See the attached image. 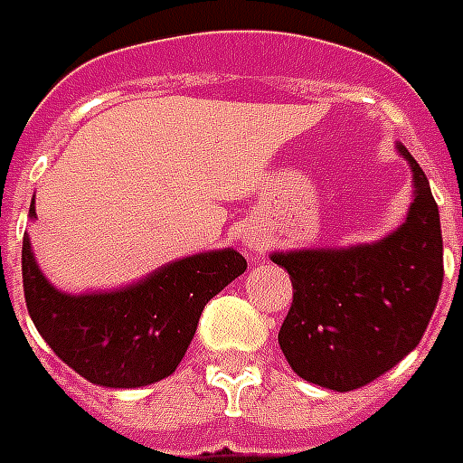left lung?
Instances as JSON below:
<instances>
[{"instance_id": "left-lung-1", "label": "left lung", "mask_w": 463, "mask_h": 463, "mask_svg": "<svg viewBox=\"0 0 463 463\" xmlns=\"http://www.w3.org/2000/svg\"><path fill=\"white\" fill-rule=\"evenodd\" d=\"M416 199L406 223L374 245L274 254L293 303L279 344L303 380L353 392L406 358L423 338L442 290V231L428 177L403 146Z\"/></svg>"}]
</instances>
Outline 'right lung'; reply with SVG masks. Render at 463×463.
<instances>
[{
    "label": "right lung",
    "mask_w": 463,
    "mask_h": 463,
    "mask_svg": "<svg viewBox=\"0 0 463 463\" xmlns=\"http://www.w3.org/2000/svg\"><path fill=\"white\" fill-rule=\"evenodd\" d=\"M245 269L242 254L221 250L173 261L129 288L67 296L40 274L28 235L21 250L25 307L40 336L81 377L112 389L146 387L173 374L203 305Z\"/></svg>",
    "instance_id": "obj_1"
}]
</instances>
